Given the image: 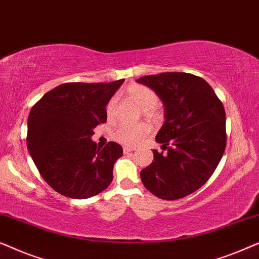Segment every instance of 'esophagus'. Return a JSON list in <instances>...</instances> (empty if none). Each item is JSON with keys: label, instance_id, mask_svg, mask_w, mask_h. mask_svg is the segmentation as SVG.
I'll return each instance as SVG.
<instances>
[{"label": "esophagus", "instance_id": "1", "mask_svg": "<svg viewBox=\"0 0 259 259\" xmlns=\"http://www.w3.org/2000/svg\"><path fill=\"white\" fill-rule=\"evenodd\" d=\"M134 150H136V148H134V147H130V146L123 147V152H125V153H128V152H132Z\"/></svg>", "mask_w": 259, "mask_h": 259}]
</instances>
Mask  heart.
I'll use <instances>...</instances> for the list:
<instances>
[{"mask_svg": "<svg viewBox=\"0 0 259 259\" xmlns=\"http://www.w3.org/2000/svg\"><path fill=\"white\" fill-rule=\"evenodd\" d=\"M127 98L132 100L134 104L139 106L143 109L144 115L148 119L155 120L159 118V111L157 106L159 104V97L155 91L152 88L145 86V84L134 83L126 88ZM116 104H118V98L112 97L109 99L107 105H106V115L111 119L115 113ZM151 127L147 123H138V125H120L116 127L113 132L114 140L127 146H136L140 144L148 133H150Z\"/></svg>", "mask_w": 259, "mask_h": 259, "instance_id": "obj_1", "label": "heart"}]
</instances>
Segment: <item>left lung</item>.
<instances>
[{"label": "left lung", "mask_w": 259, "mask_h": 259, "mask_svg": "<svg viewBox=\"0 0 259 259\" xmlns=\"http://www.w3.org/2000/svg\"><path fill=\"white\" fill-rule=\"evenodd\" d=\"M137 81L155 91L166 109L155 137L164 152L153 151L154 161L141 169V182L161 199H180L210 179L224 154V106L206 81L190 73H160Z\"/></svg>", "instance_id": "obj_1"}]
</instances>
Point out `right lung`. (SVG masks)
Listing matches in <instances>:
<instances>
[{"label": "right lung", "mask_w": 259, "mask_h": 259, "mask_svg": "<svg viewBox=\"0 0 259 259\" xmlns=\"http://www.w3.org/2000/svg\"><path fill=\"white\" fill-rule=\"evenodd\" d=\"M123 80L67 82L31 107L27 146L45 182L62 196L84 199L107 189L122 147L109 141L102 150L91 140L106 122V105Z\"/></svg>", "instance_id": "add662e5"}]
</instances>
